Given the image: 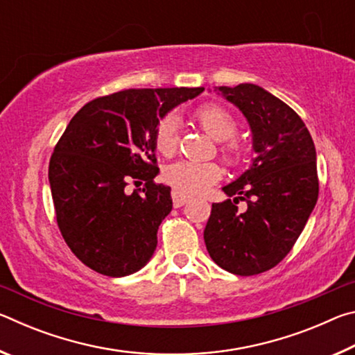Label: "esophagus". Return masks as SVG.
<instances>
[{
  "label": "esophagus",
  "mask_w": 355,
  "mask_h": 355,
  "mask_svg": "<svg viewBox=\"0 0 355 355\" xmlns=\"http://www.w3.org/2000/svg\"><path fill=\"white\" fill-rule=\"evenodd\" d=\"M189 199L186 196H183V194H180L178 191H175L173 189L172 191V202H173V207L175 208H180V207H183L186 202H188Z\"/></svg>",
  "instance_id": "34e87169"
}]
</instances>
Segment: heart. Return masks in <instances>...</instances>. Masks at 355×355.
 Instances as JSON below:
<instances>
[{
    "label": "heart",
    "mask_w": 355,
    "mask_h": 355,
    "mask_svg": "<svg viewBox=\"0 0 355 355\" xmlns=\"http://www.w3.org/2000/svg\"><path fill=\"white\" fill-rule=\"evenodd\" d=\"M196 120L200 127L216 141H224L219 153L228 164L243 163L244 148L236 141H228L236 135L238 122L230 111L219 105H203L197 107ZM180 144L178 119L167 114L159 119L155 128V147L161 155L171 156L177 152ZM222 177L220 167L216 163H196V161L180 159L164 167L163 180L183 196H197L211 188Z\"/></svg>",
    "instance_id": "obj_1"
}]
</instances>
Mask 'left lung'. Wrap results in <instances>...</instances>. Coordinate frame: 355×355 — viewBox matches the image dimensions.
<instances>
[{
	"mask_svg": "<svg viewBox=\"0 0 355 355\" xmlns=\"http://www.w3.org/2000/svg\"><path fill=\"white\" fill-rule=\"evenodd\" d=\"M248 119L255 158L228 197L213 203L203 239L213 261L236 275H255L288 255L316 205V150L307 127L280 98L257 84L220 86ZM245 201L244 209L237 203Z\"/></svg>",
	"mask_w": 355,
	"mask_h": 355,
	"instance_id": "8db88e82",
	"label": "left lung"
}]
</instances>
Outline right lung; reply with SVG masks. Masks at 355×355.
<instances>
[{
  "mask_svg": "<svg viewBox=\"0 0 355 355\" xmlns=\"http://www.w3.org/2000/svg\"><path fill=\"white\" fill-rule=\"evenodd\" d=\"M203 87L128 89L84 105L58 141L48 167L58 227L86 266L125 277L146 266L171 188L155 183V128ZM133 181L144 188L128 193Z\"/></svg>",
  "mask_w": 355,
  "mask_h": 355,
  "instance_id": "obj_1",
  "label": "right lung"
}]
</instances>
